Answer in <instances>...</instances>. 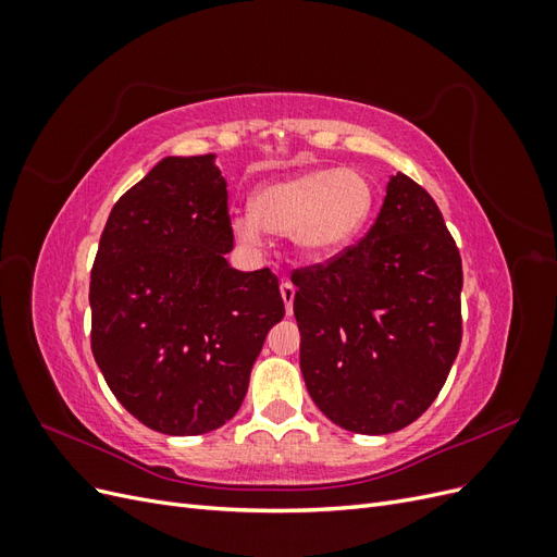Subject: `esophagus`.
<instances>
[{"label": "esophagus", "mask_w": 557, "mask_h": 557, "mask_svg": "<svg viewBox=\"0 0 557 557\" xmlns=\"http://www.w3.org/2000/svg\"><path fill=\"white\" fill-rule=\"evenodd\" d=\"M281 297L285 301V313H293V299H295V285L290 281L281 283Z\"/></svg>", "instance_id": "obj_1"}]
</instances>
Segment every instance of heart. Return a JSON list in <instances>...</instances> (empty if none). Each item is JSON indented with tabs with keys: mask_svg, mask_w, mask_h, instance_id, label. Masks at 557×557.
<instances>
[{
	"mask_svg": "<svg viewBox=\"0 0 557 557\" xmlns=\"http://www.w3.org/2000/svg\"><path fill=\"white\" fill-rule=\"evenodd\" d=\"M374 207L372 183L356 170H311L267 183L252 197V213L232 221L242 244L256 246L264 230L293 234L311 260L342 252L362 232Z\"/></svg>",
	"mask_w": 557,
	"mask_h": 557,
	"instance_id": "1",
	"label": "heart"
}]
</instances>
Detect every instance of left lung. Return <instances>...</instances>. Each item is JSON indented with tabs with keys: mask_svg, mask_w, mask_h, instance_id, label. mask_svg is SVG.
<instances>
[{
	"mask_svg": "<svg viewBox=\"0 0 557 557\" xmlns=\"http://www.w3.org/2000/svg\"><path fill=\"white\" fill-rule=\"evenodd\" d=\"M293 283L299 367L332 423L387 434L430 409L462 342V260L425 188L393 176L364 237Z\"/></svg>",
	"mask_w": 557,
	"mask_h": 557,
	"instance_id": "8db88e82",
	"label": "left lung"
}]
</instances>
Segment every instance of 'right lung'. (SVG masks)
<instances>
[{"mask_svg":"<svg viewBox=\"0 0 557 557\" xmlns=\"http://www.w3.org/2000/svg\"><path fill=\"white\" fill-rule=\"evenodd\" d=\"M232 248L213 156L164 158L109 213L90 272V346L115 399L150 430L225 425L285 313L278 278L232 269Z\"/></svg>","mask_w":557,"mask_h":557,"instance_id":"1","label":"right lung"}]
</instances>
